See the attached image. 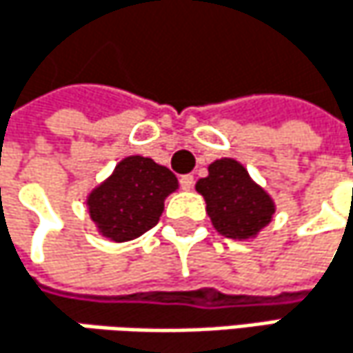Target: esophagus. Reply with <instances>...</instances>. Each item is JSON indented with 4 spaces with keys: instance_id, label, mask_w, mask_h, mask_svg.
Masks as SVG:
<instances>
[{
    "instance_id": "1",
    "label": "esophagus",
    "mask_w": 353,
    "mask_h": 353,
    "mask_svg": "<svg viewBox=\"0 0 353 353\" xmlns=\"http://www.w3.org/2000/svg\"><path fill=\"white\" fill-rule=\"evenodd\" d=\"M179 185H181V190H192L194 188V176H190V174L181 176L179 177Z\"/></svg>"
}]
</instances>
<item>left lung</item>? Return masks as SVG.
<instances>
[{"label":"left lung","instance_id":"1","mask_svg":"<svg viewBox=\"0 0 353 353\" xmlns=\"http://www.w3.org/2000/svg\"><path fill=\"white\" fill-rule=\"evenodd\" d=\"M196 190L206 200L214 229L225 237L249 239L272 221V198L233 159L214 161L208 168V177L198 179Z\"/></svg>","mask_w":353,"mask_h":353}]
</instances>
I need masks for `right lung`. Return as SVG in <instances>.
I'll return each instance as SVG.
<instances>
[{"label":"right lung","instance_id":"add662e5","mask_svg":"<svg viewBox=\"0 0 353 353\" xmlns=\"http://www.w3.org/2000/svg\"><path fill=\"white\" fill-rule=\"evenodd\" d=\"M177 190V177L147 157H126L90 198V214L112 241H130L153 229L163 200Z\"/></svg>","mask_w":353,"mask_h":353}]
</instances>
